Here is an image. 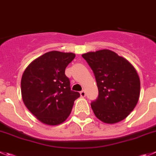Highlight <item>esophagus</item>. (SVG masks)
<instances>
[{"mask_svg":"<svg viewBox=\"0 0 156 156\" xmlns=\"http://www.w3.org/2000/svg\"><path fill=\"white\" fill-rule=\"evenodd\" d=\"M80 96H81V97H85V96H86V92L84 91V90H82V91L80 92Z\"/></svg>","mask_w":156,"mask_h":156,"instance_id":"34e87169","label":"esophagus"}]
</instances>
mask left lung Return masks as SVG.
Masks as SVG:
<instances>
[{"mask_svg": "<svg viewBox=\"0 0 156 156\" xmlns=\"http://www.w3.org/2000/svg\"><path fill=\"white\" fill-rule=\"evenodd\" d=\"M94 73L99 95L91 103L96 116L105 123H116L126 118L136 106L140 80L127 60L109 50L82 55Z\"/></svg>", "mask_w": 156, "mask_h": 156, "instance_id": "obj_1", "label": "left lung"}]
</instances>
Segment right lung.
Here are the masks:
<instances>
[{"label":"right lung","instance_id":"add662e5","mask_svg":"<svg viewBox=\"0 0 156 156\" xmlns=\"http://www.w3.org/2000/svg\"><path fill=\"white\" fill-rule=\"evenodd\" d=\"M73 53L50 51L34 60L21 79L22 99L30 112L44 124L62 123L80 96L71 90L65 69L75 58Z\"/></svg>","mask_w":156,"mask_h":156}]
</instances>
